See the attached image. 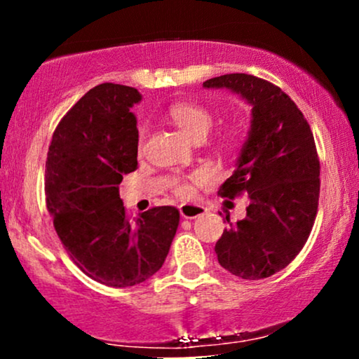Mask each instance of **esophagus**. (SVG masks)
Segmentation results:
<instances>
[{
    "instance_id": "1",
    "label": "esophagus",
    "mask_w": 359,
    "mask_h": 359,
    "mask_svg": "<svg viewBox=\"0 0 359 359\" xmlns=\"http://www.w3.org/2000/svg\"><path fill=\"white\" fill-rule=\"evenodd\" d=\"M180 211V216L184 217V219H196V217L203 216L205 212V209L203 205H197V204H180L179 208Z\"/></svg>"
}]
</instances>
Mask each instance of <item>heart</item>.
<instances>
[{"label": "heart", "instance_id": "heart-1", "mask_svg": "<svg viewBox=\"0 0 359 359\" xmlns=\"http://www.w3.org/2000/svg\"><path fill=\"white\" fill-rule=\"evenodd\" d=\"M168 118L174 125L179 128L180 131L187 138L194 140H204L205 135L211 130L214 116L212 113L204 106L196 104V102H179V104H174L168 111ZM236 133L234 131H228V133L222 137V143L226 145H231V143L236 142ZM143 143H145V131H140L138 137V148L142 150ZM205 182V174L204 172H196L187 179H179L175 180V194H179L180 197H191L196 192V185H201Z\"/></svg>", "mask_w": 359, "mask_h": 359}]
</instances>
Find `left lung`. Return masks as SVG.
<instances>
[{
    "mask_svg": "<svg viewBox=\"0 0 359 359\" xmlns=\"http://www.w3.org/2000/svg\"><path fill=\"white\" fill-rule=\"evenodd\" d=\"M229 89L251 104V126L236 170L219 187L234 199L248 194L245 219L229 214L216 243L217 262L245 280L271 277L306 245L319 205L320 165L314 135L302 111L271 82L250 74H226L204 82Z\"/></svg>",
    "mask_w": 359,
    "mask_h": 359,
    "instance_id": "obj_1",
    "label": "left lung"
}]
</instances>
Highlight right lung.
<instances>
[{
	"label": "right lung",
	"instance_id": "1",
	"mask_svg": "<svg viewBox=\"0 0 359 359\" xmlns=\"http://www.w3.org/2000/svg\"><path fill=\"white\" fill-rule=\"evenodd\" d=\"M135 88L96 86L57 125L45 163V197L69 257L108 287H133L162 269L179 209L158 205L135 221L119 199L123 175L137 170Z\"/></svg>",
	"mask_w": 359,
	"mask_h": 359
}]
</instances>
